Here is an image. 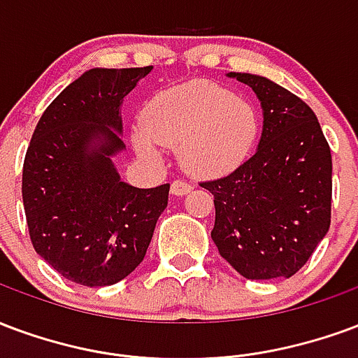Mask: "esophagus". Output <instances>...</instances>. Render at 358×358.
Listing matches in <instances>:
<instances>
[{"instance_id": "34e87169", "label": "esophagus", "mask_w": 358, "mask_h": 358, "mask_svg": "<svg viewBox=\"0 0 358 358\" xmlns=\"http://www.w3.org/2000/svg\"><path fill=\"white\" fill-rule=\"evenodd\" d=\"M190 190H192V185L187 181H181V179H177V181L171 182V194L173 196H185V194H189Z\"/></svg>"}]
</instances>
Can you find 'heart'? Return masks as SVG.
Returning <instances> with one entry per match:
<instances>
[{"instance_id": "heart-1", "label": "heart", "mask_w": 358, "mask_h": 358, "mask_svg": "<svg viewBox=\"0 0 358 358\" xmlns=\"http://www.w3.org/2000/svg\"><path fill=\"white\" fill-rule=\"evenodd\" d=\"M259 133L255 106L210 82L164 90L145 104L133 143L143 156L160 158V147L177 148L185 169L196 177H221L248 160Z\"/></svg>"}]
</instances>
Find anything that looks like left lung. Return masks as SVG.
<instances>
[{
	"instance_id": "obj_1",
	"label": "left lung",
	"mask_w": 358,
	"mask_h": 358,
	"mask_svg": "<svg viewBox=\"0 0 358 358\" xmlns=\"http://www.w3.org/2000/svg\"><path fill=\"white\" fill-rule=\"evenodd\" d=\"M263 108L255 154L233 173L200 182L213 194L211 238L250 280L289 278L330 229L332 154L315 112L263 76L229 72Z\"/></svg>"
}]
</instances>
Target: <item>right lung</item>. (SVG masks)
I'll return each mask as SVG.
<instances>
[{"mask_svg":"<svg viewBox=\"0 0 358 358\" xmlns=\"http://www.w3.org/2000/svg\"><path fill=\"white\" fill-rule=\"evenodd\" d=\"M152 66L91 69L49 104L22 168L34 250L64 278L112 286L145 259L169 185L137 189L112 164L125 148L120 106Z\"/></svg>","mask_w":358,"mask_h":358,"instance_id":"1","label":"right lung"}]
</instances>
